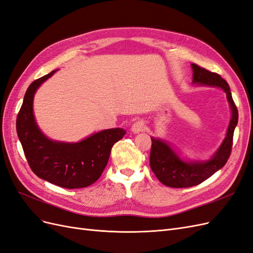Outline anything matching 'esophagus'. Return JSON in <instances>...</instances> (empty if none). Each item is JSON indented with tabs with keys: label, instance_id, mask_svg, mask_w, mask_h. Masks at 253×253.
Listing matches in <instances>:
<instances>
[{
	"label": "esophagus",
	"instance_id": "obj_1",
	"mask_svg": "<svg viewBox=\"0 0 253 253\" xmlns=\"http://www.w3.org/2000/svg\"><path fill=\"white\" fill-rule=\"evenodd\" d=\"M144 126H144V122L141 121V120H138V121H136L135 124L132 126L131 131H132L134 134H138V133L144 131Z\"/></svg>",
	"mask_w": 253,
	"mask_h": 253
}]
</instances>
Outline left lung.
<instances>
[{"instance_id":"1","label":"left lung","mask_w":253,"mask_h":253,"mask_svg":"<svg viewBox=\"0 0 253 253\" xmlns=\"http://www.w3.org/2000/svg\"><path fill=\"white\" fill-rule=\"evenodd\" d=\"M192 82L196 86H210L223 89L230 105L231 119L226 137L216 152L207 160H186L179 156L172 145L160 138L151 137L152 147L150 167L160 182L171 188H188L198 185L223 168L230 156L234 128L239 120V113L226 80L219 75L211 73L192 63Z\"/></svg>"}]
</instances>
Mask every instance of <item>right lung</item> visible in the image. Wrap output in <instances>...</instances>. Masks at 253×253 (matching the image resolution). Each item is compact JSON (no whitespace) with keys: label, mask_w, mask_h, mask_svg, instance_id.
I'll list each match as a JSON object with an SVG mask.
<instances>
[{"label":"right lung","mask_w":253,"mask_h":253,"mask_svg":"<svg viewBox=\"0 0 253 253\" xmlns=\"http://www.w3.org/2000/svg\"><path fill=\"white\" fill-rule=\"evenodd\" d=\"M56 72L28 86L17 118L18 137L30 169L38 177L66 189L85 188L100 177L114 143L126 132L120 127L103 129L78 142L51 140L45 136L35 118L34 97L42 83Z\"/></svg>","instance_id":"add662e5"}]
</instances>
